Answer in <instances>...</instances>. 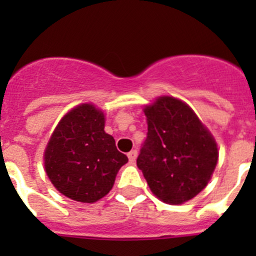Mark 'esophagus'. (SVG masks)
<instances>
[{"label": "esophagus", "instance_id": "obj_1", "mask_svg": "<svg viewBox=\"0 0 256 256\" xmlns=\"http://www.w3.org/2000/svg\"><path fill=\"white\" fill-rule=\"evenodd\" d=\"M128 161H130L131 164H134V162L136 161V157H138V151H136V150H131V151L128 154Z\"/></svg>", "mask_w": 256, "mask_h": 256}]
</instances>
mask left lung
I'll return each instance as SVG.
<instances>
[{"instance_id": "1", "label": "left lung", "mask_w": 256, "mask_h": 256, "mask_svg": "<svg viewBox=\"0 0 256 256\" xmlns=\"http://www.w3.org/2000/svg\"><path fill=\"white\" fill-rule=\"evenodd\" d=\"M144 112L148 131L138 167L158 200L182 204L208 184L218 162L216 140L196 112L176 98H157Z\"/></svg>"}]
</instances>
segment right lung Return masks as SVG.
I'll list each match as a JSON object with an SVG mask.
<instances>
[{
	"mask_svg": "<svg viewBox=\"0 0 256 256\" xmlns=\"http://www.w3.org/2000/svg\"><path fill=\"white\" fill-rule=\"evenodd\" d=\"M104 128V112L82 104L66 114L52 134L44 151L46 172L66 197L82 203L102 200L128 161Z\"/></svg>",
	"mask_w": 256,
	"mask_h": 256,
	"instance_id": "1",
	"label": "right lung"
}]
</instances>
